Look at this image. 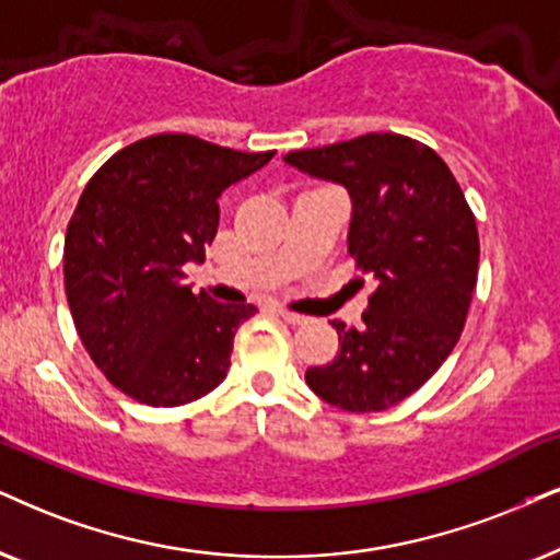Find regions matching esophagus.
Returning <instances> with one entry per match:
<instances>
[{
	"label": "esophagus",
	"instance_id": "1",
	"mask_svg": "<svg viewBox=\"0 0 560 560\" xmlns=\"http://www.w3.org/2000/svg\"><path fill=\"white\" fill-rule=\"evenodd\" d=\"M279 315L284 317V320H287L289 325H307V323H310V317H307V315L292 313V310H287V307H279Z\"/></svg>",
	"mask_w": 560,
	"mask_h": 560
}]
</instances>
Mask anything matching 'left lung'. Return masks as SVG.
I'll list each match as a JSON object with an SVG mask.
<instances>
[{
    "label": "left lung",
    "mask_w": 560,
    "mask_h": 560,
    "mask_svg": "<svg viewBox=\"0 0 560 560\" xmlns=\"http://www.w3.org/2000/svg\"><path fill=\"white\" fill-rule=\"evenodd\" d=\"M284 160L349 190V253L377 279L362 328L332 320L338 357L310 366L304 380L351 413L390 408L419 390L459 341L478 281L476 217L447 162L400 133H364Z\"/></svg>",
    "instance_id": "obj_1"
}]
</instances>
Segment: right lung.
<instances>
[{"label":"right lung","instance_id":"obj_1","mask_svg":"<svg viewBox=\"0 0 560 560\" xmlns=\"http://www.w3.org/2000/svg\"><path fill=\"white\" fill-rule=\"evenodd\" d=\"M276 152H237L190 133H158L116 152L84 186L63 240L74 328L110 385L154 408L198 400L228 377L253 304L183 284L217 235L224 188Z\"/></svg>","mask_w":560,"mask_h":560}]
</instances>
